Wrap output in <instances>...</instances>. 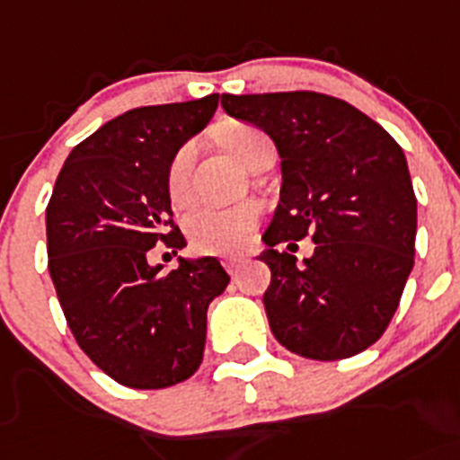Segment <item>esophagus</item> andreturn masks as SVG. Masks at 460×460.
Returning a JSON list of instances; mask_svg holds the SVG:
<instances>
[{"label": "esophagus", "instance_id": "esophagus-1", "mask_svg": "<svg viewBox=\"0 0 460 460\" xmlns=\"http://www.w3.org/2000/svg\"><path fill=\"white\" fill-rule=\"evenodd\" d=\"M222 263H225V268L229 270V274H238L240 268L244 265V259H243V256H226Z\"/></svg>", "mask_w": 460, "mask_h": 460}]
</instances>
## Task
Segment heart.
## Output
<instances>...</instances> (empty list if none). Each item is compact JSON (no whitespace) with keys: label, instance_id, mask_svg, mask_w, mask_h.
I'll return each instance as SVG.
<instances>
[{"label":"heart","instance_id":"obj_1","mask_svg":"<svg viewBox=\"0 0 460 460\" xmlns=\"http://www.w3.org/2000/svg\"><path fill=\"white\" fill-rule=\"evenodd\" d=\"M261 131L250 127H240L226 136L231 152L244 161L252 145L259 138ZM195 147L183 145L172 158L167 172V190L174 201H186L190 195V172ZM259 220V204L254 201H235V204H197L188 210L183 226L190 238L192 247L208 254H234L244 244L252 226Z\"/></svg>","mask_w":460,"mask_h":460}]
</instances>
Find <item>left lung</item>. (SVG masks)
I'll return each mask as SVG.
<instances>
[{
    "label": "left lung",
    "instance_id": "obj_1",
    "mask_svg": "<svg viewBox=\"0 0 460 460\" xmlns=\"http://www.w3.org/2000/svg\"><path fill=\"white\" fill-rule=\"evenodd\" d=\"M222 109L263 128L281 158L279 204L259 256L272 272L263 304L274 338L315 360L375 345L415 263L418 199L402 147L332 94H222ZM306 234L316 250L297 264L289 252Z\"/></svg>",
    "mask_w": 460,
    "mask_h": 460
}]
</instances>
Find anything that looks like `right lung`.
Returning <instances> with one entry per match:
<instances>
[{
  "label": "right lung",
  "mask_w": 460,
  "mask_h": 460,
  "mask_svg": "<svg viewBox=\"0 0 460 460\" xmlns=\"http://www.w3.org/2000/svg\"><path fill=\"white\" fill-rule=\"evenodd\" d=\"M220 94L131 109L70 152L47 206V256L67 327L118 384L156 390L199 367L206 311L229 274L213 256L163 272L156 243L186 247L174 226L167 172L210 122Z\"/></svg>",
  "instance_id": "right-lung-1"
}]
</instances>
